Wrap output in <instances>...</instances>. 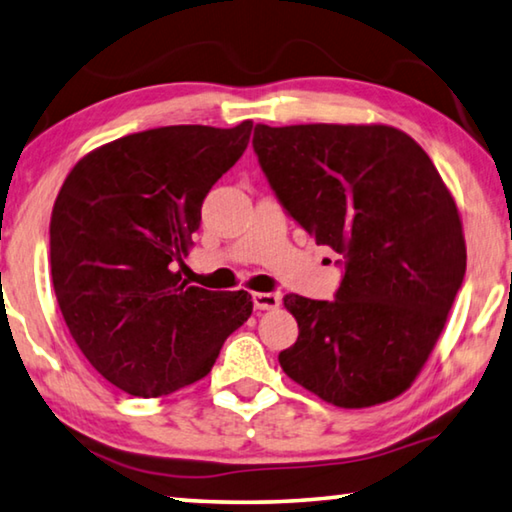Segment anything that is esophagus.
<instances>
[{
	"mask_svg": "<svg viewBox=\"0 0 512 512\" xmlns=\"http://www.w3.org/2000/svg\"><path fill=\"white\" fill-rule=\"evenodd\" d=\"M281 297L276 292H254V308L256 311H274L279 306Z\"/></svg>",
	"mask_w": 512,
	"mask_h": 512,
	"instance_id": "esophagus-1",
	"label": "esophagus"
}]
</instances>
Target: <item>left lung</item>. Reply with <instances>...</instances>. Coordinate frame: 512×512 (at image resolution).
Listing matches in <instances>:
<instances>
[{"instance_id":"1","label":"left lung","mask_w":512,"mask_h":512,"mask_svg":"<svg viewBox=\"0 0 512 512\" xmlns=\"http://www.w3.org/2000/svg\"><path fill=\"white\" fill-rule=\"evenodd\" d=\"M254 152L276 199L342 261L333 301L283 299L299 338L279 363L340 408L401 395L429 358L463 286L458 208L404 131L383 124H256Z\"/></svg>"}]
</instances>
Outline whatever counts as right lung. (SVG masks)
Returning <instances> with one entry per match:
<instances>
[{
	"mask_svg": "<svg viewBox=\"0 0 512 512\" xmlns=\"http://www.w3.org/2000/svg\"><path fill=\"white\" fill-rule=\"evenodd\" d=\"M177 124L117 138L74 165L49 224L54 292L90 365L133 397H161L211 372L251 295L188 286L201 204L251 136Z\"/></svg>",
	"mask_w": 512,
	"mask_h": 512,
	"instance_id": "1",
	"label": "right lung"
}]
</instances>
